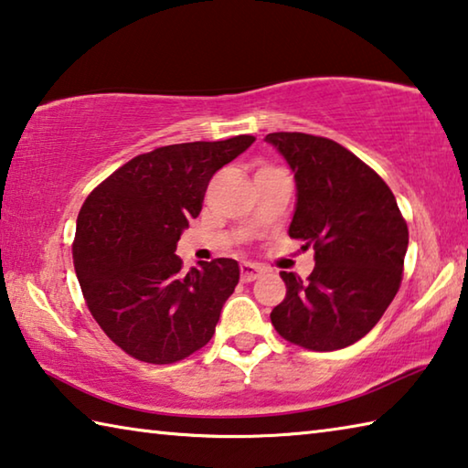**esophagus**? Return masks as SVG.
<instances>
[{"mask_svg": "<svg viewBox=\"0 0 468 468\" xmlns=\"http://www.w3.org/2000/svg\"><path fill=\"white\" fill-rule=\"evenodd\" d=\"M241 281L250 282V281H256L260 274L264 272V266L260 264H253V262H241Z\"/></svg>", "mask_w": 468, "mask_h": 468, "instance_id": "obj_1", "label": "esophagus"}]
</instances>
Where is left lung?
<instances>
[{"label":"left lung","instance_id":"obj_1","mask_svg":"<svg viewBox=\"0 0 468 468\" xmlns=\"http://www.w3.org/2000/svg\"><path fill=\"white\" fill-rule=\"evenodd\" d=\"M295 173L292 239L314 245L307 279L281 272L287 297L271 314L289 343L336 351L382 318L402 281L409 229L390 187L335 140L301 132L264 138Z\"/></svg>","mask_w":468,"mask_h":468}]
</instances>
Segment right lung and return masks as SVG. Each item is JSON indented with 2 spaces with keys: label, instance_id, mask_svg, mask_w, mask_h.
Here are the masks:
<instances>
[{
  "label": "right lung",
  "instance_id": "add662e5",
  "mask_svg": "<svg viewBox=\"0 0 468 468\" xmlns=\"http://www.w3.org/2000/svg\"><path fill=\"white\" fill-rule=\"evenodd\" d=\"M253 136L186 142L138 154L94 187L76 220L74 268L102 332L133 359L176 363L215 335L239 264L218 258L181 274L177 241L208 181Z\"/></svg>",
  "mask_w": 468,
  "mask_h": 468
}]
</instances>
